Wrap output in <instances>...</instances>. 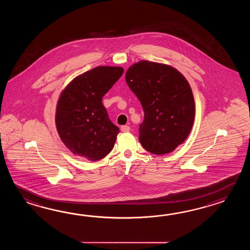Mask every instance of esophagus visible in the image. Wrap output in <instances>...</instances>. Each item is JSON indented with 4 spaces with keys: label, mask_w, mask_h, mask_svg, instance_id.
Returning <instances> with one entry per match:
<instances>
[{
    "label": "esophagus",
    "mask_w": 250,
    "mask_h": 250,
    "mask_svg": "<svg viewBox=\"0 0 250 250\" xmlns=\"http://www.w3.org/2000/svg\"><path fill=\"white\" fill-rule=\"evenodd\" d=\"M121 130L123 132H128L130 130V127H129V126H127V125H123L121 127Z\"/></svg>",
    "instance_id": "esophagus-1"
}]
</instances>
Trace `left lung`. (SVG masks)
<instances>
[{
	"mask_svg": "<svg viewBox=\"0 0 250 250\" xmlns=\"http://www.w3.org/2000/svg\"><path fill=\"white\" fill-rule=\"evenodd\" d=\"M126 82L144 110L139 141L154 154H168L185 141L195 119L190 85L180 71L148 61L133 64Z\"/></svg>",
	"mask_w": 250,
	"mask_h": 250,
	"instance_id": "1",
	"label": "left lung"
}]
</instances>
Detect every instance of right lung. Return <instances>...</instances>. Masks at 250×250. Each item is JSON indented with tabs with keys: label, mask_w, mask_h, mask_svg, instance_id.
Returning a JSON list of instances; mask_svg holds the SVG:
<instances>
[{
	"label": "right lung",
	"mask_w": 250,
	"mask_h": 250,
	"mask_svg": "<svg viewBox=\"0 0 250 250\" xmlns=\"http://www.w3.org/2000/svg\"><path fill=\"white\" fill-rule=\"evenodd\" d=\"M122 67L100 66L75 78L59 98L55 123L64 145L89 161L105 157L120 129L109 119L102 99L122 77Z\"/></svg>",
	"instance_id": "obj_1"
}]
</instances>
